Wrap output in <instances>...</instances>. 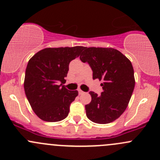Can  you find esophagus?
Instances as JSON below:
<instances>
[{"label":"esophagus","mask_w":160,"mask_h":160,"mask_svg":"<svg viewBox=\"0 0 160 160\" xmlns=\"http://www.w3.org/2000/svg\"><path fill=\"white\" fill-rule=\"evenodd\" d=\"M78 93H79V94L81 95V94H83V93H84V92H83V90H81L80 89H79V90H78Z\"/></svg>","instance_id":"obj_1"}]
</instances>
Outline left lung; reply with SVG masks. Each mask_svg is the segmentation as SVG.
<instances>
[{
    "label": "left lung",
    "instance_id": "obj_1",
    "mask_svg": "<svg viewBox=\"0 0 160 160\" xmlns=\"http://www.w3.org/2000/svg\"><path fill=\"white\" fill-rule=\"evenodd\" d=\"M80 59L89 64L93 80L103 81L101 95L89 92L91 101L85 105L87 117L98 124L114 122L126 109L135 88L132 62L113 48L84 47Z\"/></svg>",
    "mask_w": 160,
    "mask_h": 160
}]
</instances>
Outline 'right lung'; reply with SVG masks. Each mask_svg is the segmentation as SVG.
I'll list each match as a JSON object with an SVG mask.
<instances>
[{"label": "right lung", "instance_id": "obj_1", "mask_svg": "<svg viewBox=\"0 0 160 160\" xmlns=\"http://www.w3.org/2000/svg\"><path fill=\"white\" fill-rule=\"evenodd\" d=\"M83 49V46L46 48L28 61L24 88L32 110L42 120L59 122L68 115L78 91L67 90L62 84L66 83L69 64Z\"/></svg>", "mask_w": 160, "mask_h": 160}]
</instances>
